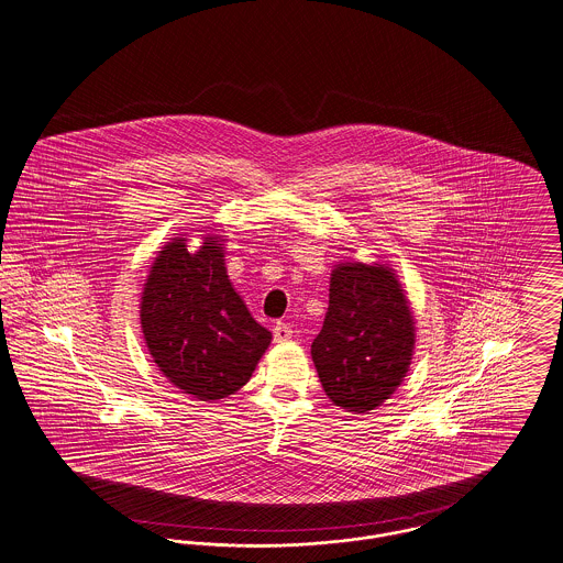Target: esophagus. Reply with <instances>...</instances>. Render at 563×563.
I'll use <instances>...</instances> for the list:
<instances>
[{"mask_svg":"<svg viewBox=\"0 0 563 563\" xmlns=\"http://www.w3.org/2000/svg\"><path fill=\"white\" fill-rule=\"evenodd\" d=\"M273 340H275V344L290 342V340H292V329H290V324L277 322V324L273 327Z\"/></svg>","mask_w":563,"mask_h":563,"instance_id":"34e87169","label":"esophagus"}]
</instances>
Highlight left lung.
Returning <instances> with one entry per match:
<instances>
[{
    "mask_svg": "<svg viewBox=\"0 0 563 563\" xmlns=\"http://www.w3.org/2000/svg\"><path fill=\"white\" fill-rule=\"evenodd\" d=\"M415 351L407 292L387 264L340 262L331 273L329 307L311 358L329 400L367 412L402 385Z\"/></svg>",
    "mask_w": 563,
    "mask_h": 563,
    "instance_id": "obj_1",
    "label": "left lung"
}]
</instances>
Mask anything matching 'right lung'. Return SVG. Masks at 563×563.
I'll return each instance as SVG.
<instances>
[{
    "label": "right lung",
    "mask_w": 563,
    "mask_h": 563,
    "mask_svg": "<svg viewBox=\"0 0 563 563\" xmlns=\"http://www.w3.org/2000/svg\"><path fill=\"white\" fill-rule=\"evenodd\" d=\"M189 252L185 234L154 257L140 301L142 333L161 374L202 402L232 396L252 378L273 335L234 290L221 236Z\"/></svg>",
    "instance_id": "obj_1"
}]
</instances>
